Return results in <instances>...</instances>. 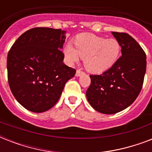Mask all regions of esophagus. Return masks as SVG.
<instances>
[{
  "mask_svg": "<svg viewBox=\"0 0 152 152\" xmlns=\"http://www.w3.org/2000/svg\"><path fill=\"white\" fill-rule=\"evenodd\" d=\"M84 74V72L82 71H80V70H77L76 72V76H77V77H79V76H82V75H83Z\"/></svg>",
  "mask_w": 152,
  "mask_h": 152,
  "instance_id": "1",
  "label": "esophagus"
}]
</instances>
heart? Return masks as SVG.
Returning <instances> with one entry per match:
<instances>
[{
  "label": "heart",
  "mask_w": 152,
  "mask_h": 152,
  "mask_svg": "<svg viewBox=\"0 0 152 152\" xmlns=\"http://www.w3.org/2000/svg\"><path fill=\"white\" fill-rule=\"evenodd\" d=\"M74 47L67 45L64 56L70 64L83 58L86 69L100 74L110 69L120 56V44L116 39H106L93 34H81L73 42Z\"/></svg>",
  "instance_id": "heart-1"
}]
</instances>
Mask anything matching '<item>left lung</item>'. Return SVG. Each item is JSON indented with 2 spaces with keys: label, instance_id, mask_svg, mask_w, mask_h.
I'll return each instance as SVG.
<instances>
[{
  "label": "left lung",
  "instance_id": "8db88e82",
  "mask_svg": "<svg viewBox=\"0 0 152 152\" xmlns=\"http://www.w3.org/2000/svg\"><path fill=\"white\" fill-rule=\"evenodd\" d=\"M112 34L121 47V57L101 75H91V85L86 92L91 106L105 114L118 113L136 100L147 66L146 54L132 36L119 32Z\"/></svg>",
  "mask_w": 152,
  "mask_h": 152
}]
</instances>
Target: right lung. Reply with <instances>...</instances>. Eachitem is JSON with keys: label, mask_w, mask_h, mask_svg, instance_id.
<instances>
[{"label": "right lung", "mask_w": 152, "mask_h": 152, "mask_svg": "<svg viewBox=\"0 0 152 152\" xmlns=\"http://www.w3.org/2000/svg\"><path fill=\"white\" fill-rule=\"evenodd\" d=\"M65 31L32 28L20 35L8 53V84L18 102L34 113L51 109L76 70L64 64L61 51Z\"/></svg>", "instance_id": "1"}]
</instances>
